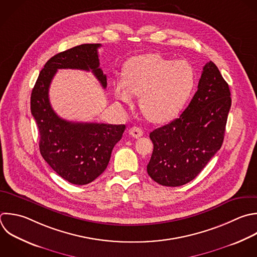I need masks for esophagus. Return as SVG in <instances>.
<instances>
[{
	"label": "esophagus",
	"instance_id": "1",
	"mask_svg": "<svg viewBox=\"0 0 257 257\" xmlns=\"http://www.w3.org/2000/svg\"><path fill=\"white\" fill-rule=\"evenodd\" d=\"M128 133H130V135H131L133 138H135V139H139V138H141V137L144 135L143 130H142L141 127H139V126H133V127H131L130 131H128Z\"/></svg>",
	"mask_w": 257,
	"mask_h": 257
}]
</instances>
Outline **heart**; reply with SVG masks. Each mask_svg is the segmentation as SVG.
Masks as SVG:
<instances>
[{"mask_svg":"<svg viewBox=\"0 0 257 257\" xmlns=\"http://www.w3.org/2000/svg\"><path fill=\"white\" fill-rule=\"evenodd\" d=\"M122 79H115V99L132 103L140 95V108L154 123L174 119L191 97L197 82L194 67L187 61H175L160 54H143L130 58L123 65Z\"/></svg>","mask_w":257,"mask_h":257,"instance_id":"obj_1","label":"heart"}]
</instances>
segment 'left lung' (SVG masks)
Segmentation results:
<instances>
[{
    "label": "left lung",
    "mask_w": 257,
    "mask_h": 257,
    "mask_svg": "<svg viewBox=\"0 0 257 257\" xmlns=\"http://www.w3.org/2000/svg\"><path fill=\"white\" fill-rule=\"evenodd\" d=\"M230 95L218 67L212 61L206 63L187 108L150 134L154 150L147 171L155 182L178 187L198 176L222 146Z\"/></svg>",
    "instance_id": "left-lung-1"
}]
</instances>
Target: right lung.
I'll use <instances>...</instances> for the list:
<instances>
[{
  "mask_svg": "<svg viewBox=\"0 0 257 257\" xmlns=\"http://www.w3.org/2000/svg\"><path fill=\"white\" fill-rule=\"evenodd\" d=\"M100 46L82 44L51 57L31 93V113L40 135V153L61 178L74 185L91 183L104 172L125 125L65 120L51 107L49 87L58 69H79L91 70L105 88L106 75L99 68L97 52Z\"/></svg>",
  "mask_w": 257,
  "mask_h": 257,
  "instance_id": "1",
  "label": "right lung"
}]
</instances>
